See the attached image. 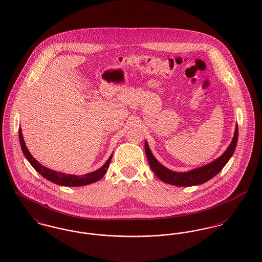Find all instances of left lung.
Returning a JSON list of instances; mask_svg holds the SVG:
<instances>
[{
    "mask_svg": "<svg viewBox=\"0 0 262 262\" xmlns=\"http://www.w3.org/2000/svg\"><path fill=\"white\" fill-rule=\"evenodd\" d=\"M237 139H238V127L236 124L233 138L231 139L229 147L226 149L224 154H222L220 157H217L214 161L204 166H201L199 168H195L187 172H176L163 166L154 157L146 140L144 143V149H145V154H146L150 168L161 181L167 184L174 185V186L189 187V186L203 184L208 180L212 179L217 173H220L234 152L236 143H237Z\"/></svg>",
    "mask_w": 262,
    "mask_h": 262,
    "instance_id": "1",
    "label": "left lung"
}]
</instances>
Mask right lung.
I'll list each match as a JSON object with an SVG mask.
<instances>
[{
    "label": "right lung",
    "mask_w": 262,
    "mask_h": 262,
    "mask_svg": "<svg viewBox=\"0 0 262 262\" xmlns=\"http://www.w3.org/2000/svg\"><path fill=\"white\" fill-rule=\"evenodd\" d=\"M18 139H19V143H20V147L21 150L24 152V155L26 156V158L29 160V162L31 163V166L36 170L41 176H43L46 179L55 183L57 185H61V186H66V187H80V186H85V185L92 184L94 182L99 181L107 172L112 159L113 154L108 157V160L105 162V164L90 173L84 174V175H73V174H66V173H62L58 171H54V170L49 169L46 166L41 165L29 151L28 147L26 146V142L23 137V133H21V128H18Z\"/></svg>",
    "instance_id": "right-lung-1"
}]
</instances>
